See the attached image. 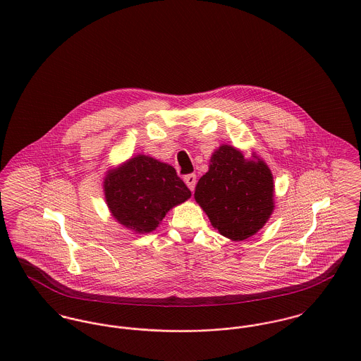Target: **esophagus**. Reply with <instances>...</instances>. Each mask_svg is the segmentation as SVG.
<instances>
[{"label":"esophagus","mask_w":361,"mask_h":361,"mask_svg":"<svg viewBox=\"0 0 361 361\" xmlns=\"http://www.w3.org/2000/svg\"><path fill=\"white\" fill-rule=\"evenodd\" d=\"M183 179H185V183L188 185V188L193 192L195 188H196V182H197L196 175H195V173H189V175H186Z\"/></svg>","instance_id":"obj_1"}]
</instances>
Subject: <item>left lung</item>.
<instances>
[{
  "label": "left lung",
  "instance_id": "1",
  "mask_svg": "<svg viewBox=\"0 0 361 361\" xmlns=\"http://www.w3.org/2000/svg\"><path fill=\"white\" fill-rule=\"evenodd\" d=\"M195 199L222 236L245 240L257 233L274 211V178L257 155L246 159L240 150L224 145L211 155Z\"/></svg>",
  "mask_w": 361,
  "mask_h": 361
}]
</instances>
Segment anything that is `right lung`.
I'll use <instances>...</instances> for the list:
<instances>
[{
	"label": "right lung",
	"instance_id": "obj_1",
	"mask_svg": "<svg viewBox=\"0 0 361 361\" xmlns=\"http://www.w3.org/2000/svg\"><path fill=\"white\" fill-rule=\"evenodd\" d=\"M104 195L112 216L137 233L154 231L172 207L192 196L173 166L142 154L108 171Z\"/></svg>",
	"mask_w": 361,
	"mask_h": 361
}]
</instances>
